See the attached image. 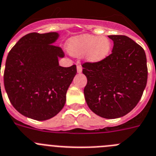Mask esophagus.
Here are the masks:
<instances>
[{
	"mask_svg": "<svg viewBox=\"0 0 156 156\" xmlns=\"http://www.w3.org/2000/svg\"><path fill=\"white\" fill-rule=\"evenodd\" d=\"M77 73H80L81 72H82V66H81L80 65H77Z\"/></svg>",
	"mask_w": 156,
	"mask_h": 156,
	"instance_id": "esophagus-1",
	"label": "esophagus"
}]
</instances>
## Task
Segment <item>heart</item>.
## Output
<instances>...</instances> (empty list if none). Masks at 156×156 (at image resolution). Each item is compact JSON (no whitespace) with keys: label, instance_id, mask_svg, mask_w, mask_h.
<instances>
[{"label":"heart","instance_id":"b5f03b06","mask_svg":"<svg viewBox=\"0 0 156 156\" xmlns=\"http://www.w3.org/2000/svg\"><path fill=\"white\" fill-rule=\"evenodd\" d=\"M69 50L74 55H80L87 52L90 62H99L106 58L111 51L110 40L105 37L94 35H83L74 37L68 43Z\"/></svg>","mask_w":156,"mask_h":156}]
</instances>
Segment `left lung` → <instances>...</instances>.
<instances>
[{
    "mask_svg": "<svg viewBox=\"0 0 156 156\" xmlns=\"http://www.w3.org/2000/svg\"><path fill=\"white\" fill-rule=\"evenodd\" d=\"M112 52L99 62L82 64L87 78L84 96L90 109L108 119L121 118L139 102L148 79L145 52L125 35H109Z\"/></svg>",
    "mask_w": 156,
    "mask_h": 156,
    "instance_id": "left-lung-1",
    "label": "left lung"
}]
</instances>
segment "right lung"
I'll use <instances>...</instances> for the list:
<instances>
[{
    "label": "right lung",
    "mask_w": 156,
    "mask_h": 156,
    "mask_svg": "<svg viewBox=\"0 0 156 156\" xmlns=\"http://www.w3.org/2000/svg\"><path fill=\"white\" fill-rule=\"evenodd\" d=\"M56 32H31L20 38L8 53L4 84L10 102L22 115L37 121L55 116L65 105L66 94L76 66L62 67V48L53 45Z\"/></svg>",
    "instance_id": "add662e5"
}]
</instances>
